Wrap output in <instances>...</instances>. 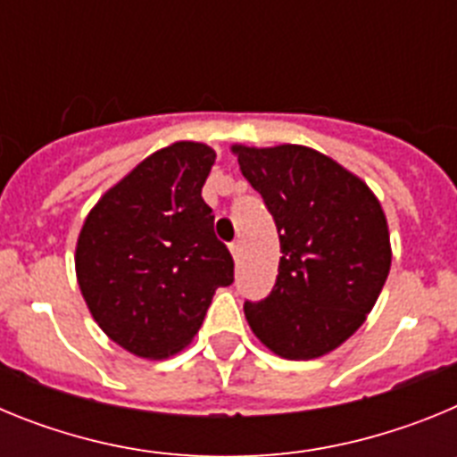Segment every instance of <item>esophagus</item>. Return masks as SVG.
<instances>
[{
  "mask_svg": "<svg viewBox=\"0 0 457 457\" xmlns=\"http://www.w3.org/2000/svg\"><path fill=\"white\" fill-rule=\"evenodd\" d=\"M231 253H233V258H236V261H240V252H242V247H240V242H231Z\"/></svg>",
  "mask_w": 457,
  "mask_h": 457,
  "instance_id": "1",
  "label": "esophagus"
}]
</instances>
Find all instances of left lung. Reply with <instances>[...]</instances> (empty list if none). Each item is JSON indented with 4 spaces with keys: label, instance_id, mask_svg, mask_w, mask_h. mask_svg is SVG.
<instances>
[{
    "label": "left lung",
    "instance_id": "obj_1",
    "mask_svg": "<svg viewBox=\"0 0 457 457\" xmlns=\"http://www.w3.org/2000/svg\"><path fill=\"white\" fill-rule=\"evenodd\" d=\"M231 151L281 242L272 293L245 302L249 327L284 359L332 353L364 325L389 277L385 210L364 180L309 146L233 144Z\"/></svg>",
    "mask_w": 457,
    "mask_h": 457
}]
</instances>
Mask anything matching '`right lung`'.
<instances>
[{
  "label": "right lung",
  "mask_w": 457,
  "mask_h": 457,
  "mask_svg": "<svg viewBox=\"0 0 457 457\" xmlns=\"http://www.w3.org/2000/svg\"><path fill=\"white\" fill-rule=\"evenodd\" d=\"M217 153L173 141L100 196L82 224L75 274L93 320L144 359L180 353L212 295L233 284V258L201 196Z\"/></svg>",
  "instance_id": "right-lung-1"
}]
</instances>
